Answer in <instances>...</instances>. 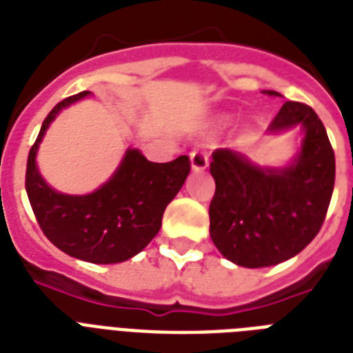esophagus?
<instances>
[{"label": "esophagus", "mask_w": 353, "mask_h": 353, "mask_svg": "<svg viewBox=\"0 0 353 353\" xmlns=\"http://www.w3.org/2000/svg\"><path fill=\"white\" fill-rule=\"evenodd\" d=\"M190 163L194 172H203L209 166V155L205 150H192L190 152Z\"/></svg>", "instance_id": "esophagus-1"}]
</instances>
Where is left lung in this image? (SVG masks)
I'll list each match as a JSON object with an SVG mask.
<instances>
[{
	"label": "left lung",
	"instance_id": "obj_1",
	"mask_svg": "<svg viewBox=\"0 0 353 353\" xmlns=\"http://www.w3.org/2000/svg\"><path fill=\"white\" fill-rule=\"evenodd\" d=\"M299 124L304 128L301 152L282 170L254 166L234 150L212 152L216 192L209 207L210 238L238 265L268 268L290 260L323 227L335 183V155L323 121L307 104L288 101L269 132Z\"/></svg>",
	"mask_w": 353,
	"mask_h": 353
}]
</instances>
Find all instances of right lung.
I'll list each match as a JSON object with an SVG mask.
<instances>
[{
  "label": "right lung",
  "mask_w": 353,
  "mask_h": 353,
  "mask_svg": "<svg viewBox=\"0 0 353 353\" xmlns=\"http://www.w3.org/2000/svg\"><path fill=\"white\" fill-rule=\"evenodd\" d=\"M90 95L82 91L58 102L30 146L25 188L38 225L52 245L91 263H117L141 252L159 232L166 205L176 198L190 172V159L152 163L128 150L112 179L85 196L52 190L36 168V150L60 110Z\"/></svg>",
  "instance_id": "add662e5"
}]
</instances>
